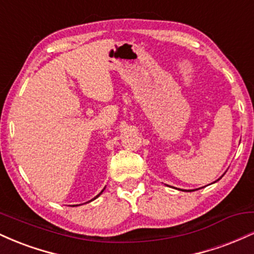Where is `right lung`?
<instances>
[{
	"label": "right lung",
	"mask_w": 254,
	"mask_h": 254,
	"mask_svg": "<svg viewBox=\"0 0 254 254\" xmlns=\"http://www.w3.org/2000/svg\"><path fill=\"white\" fill-rule=\"evenodd\" d=\"M104 190H105V189H104ZM104 190H103V191H104ZM103 191H101V192H100V193H99V194H98V196H97V197H99V196H100V194H101V193H103ZM97 197H95V198H97ZM95 198H94V199H95Z\"/></svg>",
	"instance_id": "1"
}]
</instances>
